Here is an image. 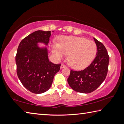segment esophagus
<instances>
[{
	"instance_id": "1",
	"label": "esophagus",
	"mask_w": 124,
	"mask_h": 124,
	"mask_svg": "<svg viewBox=\"0 0 124 124\" xmlns=\"http://www.w3.org/2000/svg\"><path fill=\"white\" fill-rule=\"evenodd\" d=\"M65 67H66V65H64V64H61V69H62V68H65Z\"/></svg>"
}]
</instances>
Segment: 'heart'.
Wrapping results in <instances>:
<instances>
[{
    "label": "heart",
    "instance_id": "obj_1",
    "mask_svg": "<svg viewBox=\"0 0 124 124\" xmlns=\"http://www.w3.org/2000/svg\"><path fill=\"white\" fill-rule=\"evenodd\" d=\"M52 52L57 60L68 54V60L73 68L80 70L87 67L95 58L97 45L93 41L83 37H62L58 44L52 45Z\"/></svg>",
    "mask_w": 124,
    "mask_h": 124
}]
</instances>
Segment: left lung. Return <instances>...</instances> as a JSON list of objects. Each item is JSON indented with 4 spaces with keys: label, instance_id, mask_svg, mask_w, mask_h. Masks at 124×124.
Here are the masks:
<instances>
[{
    "label": "left lung",
    "instance_id": "obj_1",
    "mask_svg": "<svg viewBox=\"0 0 124 124\" xmlns=\"http://www.w3.org/2000/svg\"><path fill=\"white\" fill-rule=\"evenodd\" d=\"M93 39L97 47L96 57L84 70H71L67 79L70 87L80 93H88L95 91L103 82L107 74L109 56L104 45Z\"/></svg>",
    "mask_w": 124,
    "mask_h": 124
}]
</instances>
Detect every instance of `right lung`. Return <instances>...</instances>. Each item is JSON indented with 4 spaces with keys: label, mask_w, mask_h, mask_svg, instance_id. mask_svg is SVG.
<instances>
[{
    "label": "right lung",
    "mask_w": 124,
    "mask_h": 124,
    "mask_svg": "<svg viewBox=\"0 0 124 124\" xmlns=\"http://www.w3.org/2000/svg\"><path fill=\"white\" fill-rule=\"evenodd\" d=\"M51 31H37L20 42L16 55L17 74L22 85L34 93L47 91L54 75L60 70L61 64L49 61L46 47L40 48L38 43L47 45Z\"/></svg>",
    "instance_id": "add662e5"
}]
</instances>
